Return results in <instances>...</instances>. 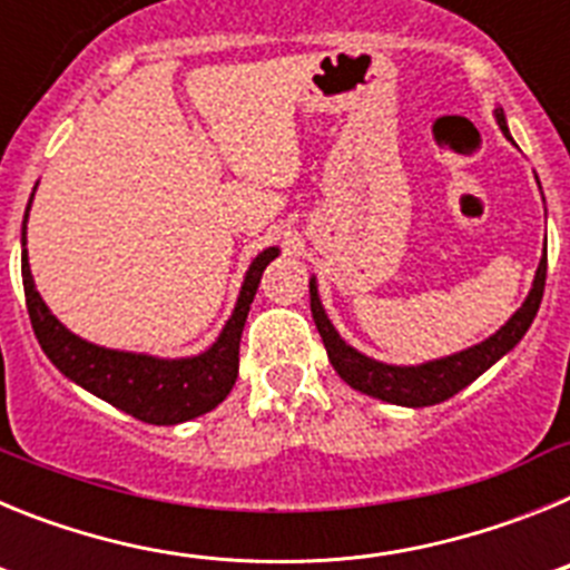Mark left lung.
<instances>
[{"instance_id": "obj_1", "label": "left lung", "mask_w": 570, "mask_h": 570, "mask_svg": "<svg viewBox=\"0 0 570 570\" xmlns=\"http://www.w3.org/2000/svg\"><path fill=\"white\" fill-rule=\"evenodd\" d=\"M497 119H500V128L505 130V136L511 139L502 110H497ZM546 274L548 256H542L528 299L522 302V308L517 311L491 340L468 347L462 354L445 356V360L436 362H425V365L420 367L382 365V362L367 360L360 351L345 345V342L340 340V334L334 331V325H331L328 316H325V311H322V302L320 296H316L314 282H311V314H314L316 331H320L322 342H325L331 365H334V371L347 382V385L356 387V391H362V394L367 396H376V400L394 402V405H436V402H445L448 396L460 394L462 387L471 385L482 371H488L493 362L500 360V356H505L508 351L525 336V331L531 328L533 316L540 311L542 291H546Z\"/></svg>"}]
</instances>
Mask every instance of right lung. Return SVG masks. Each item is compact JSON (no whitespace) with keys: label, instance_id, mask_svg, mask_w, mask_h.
Wrapping results in <instances>:
<instances>
[{"label":"right lung","instance_id":"right-lung-1","mask_svg":"<svg viewBox=\"0 0 570 570\" xmlns=\"http://www.w3.org/2000/svg\"><path fill=\"white\" fill-rule=\"evenodd\" d=\"M30 208V205H28ZM28 219V214H24ZM24 230V228H22ZM276 256V248L262 250L250 265L234 316L228 320L210 351L194 360H154V356L108 351L70 334L57 316L50 314L39 291L33 288L28 254H22V285L30 325L48 360L68 380L97 394L99 400L148 425H176L214 411L234 387L239 374V336L248 320L250 302L259 288L262 271Z\"/></svg>","mask_w":570,"mask_h":570}]
</instances>
